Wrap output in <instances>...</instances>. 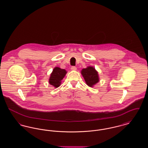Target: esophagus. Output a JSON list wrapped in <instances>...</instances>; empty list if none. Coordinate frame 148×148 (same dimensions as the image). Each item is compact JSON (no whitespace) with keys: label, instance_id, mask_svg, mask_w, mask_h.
<instances>
[{"label":"esophagus","instance_id":"obj_1","mask_svg":"<svg viewBox=\"0 0 148 148\" xmlns=\"http://www.w3.org/2000/svg\"><path fill=\"white\" fill-rule=\"evenodd\" d=\"M71 70H72V71H76V70H77V68H76L75 66H71Z\"/></svg>","mask_w":148,"mask_h":148}]
</instances>
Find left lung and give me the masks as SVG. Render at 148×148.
<instances>
[{
	"label": "left lung",
	"instance_id": "obj_1",
	"mask_svg": "<svg viewBox=\"0 0 148 148\" xmlns=\"http://www.w3.org/2000/svg\"><path fill=\"white\" fill-rule=\"evenodd\" d=\"M81 73L86 84L89 86H93L99 81L98 73L92 66H89L86 68L83 69L81 71Z\"/></svg>",
	"mask_w": 148,
	"mask_h": 148
}]
</instances>
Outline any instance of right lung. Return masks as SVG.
<instances>
[{
  "label": "right lung",
  "instance_id": "obj_1",
  "mask_svg": "<svg viewBox=\"0 0 148 148\" xmlns=\"http://www.w3.org/2000/svg\"><path fill=\"white\" fill-rule=\"evenodd\" d=\"M67 71L65 69H61L59 67L54 68L50 74L49 80L50 84L54 86L55 88L59 87Z\"/></svg>",
  "mask_w": 148,
  "mask_h": 148
}]
</instances>
